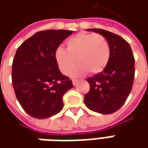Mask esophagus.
<instances>
[{"mask_svg": "<svg viewBox=\"0 0 148 148\" xmlns=\"http://www.w3.org/2000/svg\"><path fill=\"white\" fill-rule=\"evenodd\" d=\"M72 84H73V86H76L77 84V80H73L72 81Z\"/></svg>", "mask_w": 148, "mask_h": 148, "instance_id": "1", "label": "esophagus"}]
</instances>
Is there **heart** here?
<instances>
[{"mask_svg": "<svg viewBox=\"0 0 148 148\" xmlns=\"http://www.w3.org/2000/svg\"><path fill=\"white\" fill-rule=\"evenodd\" d=\"M66 49L58 48L55 58L62 74H68L79 63L71 77H81L90 71L96 74L102 71L110 58L108 40L99 34H79L66 42Z\"/></svg>", "mask_w": 148, "mask_h": 148, "instance_id": "obj_1", "label": "heart"}]
</instances>
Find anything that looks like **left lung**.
Here are the masks:
<instances>
[{
  "label": "left lung",
  "mask_w": 148,
  "mask_h": 148,
  "mask_svg": "<svg viewBox=\"0 0 148 148\" xmlns=\"http://www.w3.org/2000/svg\"><path fill=\"white\" fill-rule=\"evenodd\" d=\"M87 30L98 33L108 40L110 58L103 71L86 79L90 90L84 102L94 112L112 114L122 107L131 92L135 73L134 54L129 43L119 35L99 29Z\"/></svg>",
  "instance_id": "obj_1"
}]
</instances>
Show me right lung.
Returning a JSON list of instances; mask_svg holds the SVG:
<instances>
[{"instance_id":"right-lung-1","label":"right lung","mask_w":148,"mask_h":148,"mask_svg":"<svg viewBox=\"0 0 148 148\" xmlns=\"http://www.w3.org/2000/svg\"><path fill=\"white\" fill-rule=\"evenodd\" d=\"M71 30L37 32L18 48L12 63V85L15 96L33 118L46 119L63 108L62 96L73 87L60 72L55 53Z\"/></svg>"}]
</instances>
